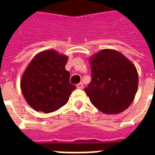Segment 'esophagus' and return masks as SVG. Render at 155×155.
I'll use <instances>...</instances> for the list:
<instances>
[{
  "instance_id": "obj_1",
  "label": "esophagus",
  "mask_w": 155,
  "mask_h": 155,
  "mask_svg": "<svg viewBox=\"0 0 155 155\" xmlns=\"http://www.w3.org/2000/svg\"><path fill=\"white\" fill-rule=\"evenodd\" d=\"M76 87H77L78 89H83V88H84V84H83L82 82H81V83H79V84L76 85Z\"/></svg>"
}]
</instances>
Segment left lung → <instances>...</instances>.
Returning <instances> with one entry per match:
<instances>
[{
  "mask_svg": "<svg viewBox=\"0 0 155 155\" xmlns=\"http://www.w3.org/2000/svg\"><path fill=\"white\" fill-rule=\"evenodd\" d=\"M89 61L92 80L84 91L91 103L106 114L125 110L138 89L135 65L122 53L111 49L101 50Z\"/></svg>",
  "mask_w": 155,
  "mask_h": 155,
  "instance_id": "left-lung-1",
  "label": "left lung"
}]
</instances>
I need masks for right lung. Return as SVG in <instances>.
<instances>
[{
  "label": "right lung",
  "instance_id": "obj_1",
  "mask_svg": "<svg viewBox=\"0 0 155 155\" xmlns=\"http://www.w3.org/2000/svg\"><path fill=\"white\" fill-rule=\"evenodd\" d=\"M68 57L54 50L41 51L32 59L21 80V89L35 110L51 113L66 104L75 89L65 70Z\"/></svg>",
  "mask_w": 155,
  "mask_h": 155
}]
</instances>
